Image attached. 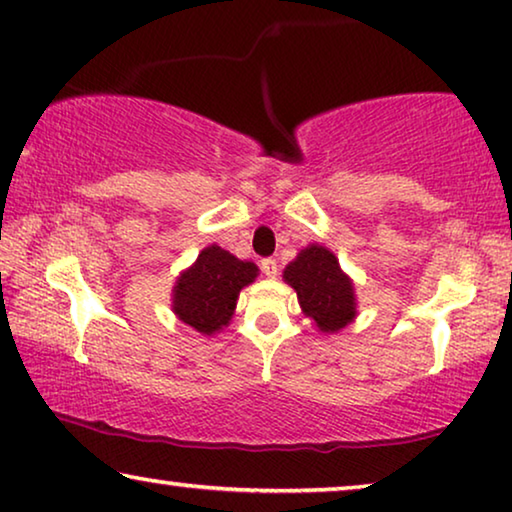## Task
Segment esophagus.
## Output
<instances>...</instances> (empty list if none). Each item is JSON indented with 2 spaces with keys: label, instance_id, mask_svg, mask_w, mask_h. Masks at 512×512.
<instances>
[{
  "label": "esophagus",
  "instance_id": "obj_1",
  "mask_svg": "<svg viewBox=\"0 0 512 512\" xmlns=\"http://www.w3.org/2000/svg\"><path fill=\"white\" fill-rule=\"evenodd\" d=\"M262 273L266 278H276L278 276V262L273 257L262 259Z\"/></svg>",
  "mask_w": 512,
  "mask_h": 512
}]
</instances>
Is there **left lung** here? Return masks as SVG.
<instances>
[{
    "mask_svg": "<svg viewBox=\"0 0 512 512\" xmlns=\"http://www.w3.org/2000/svg\"><path fill=\"white\" fill-rule=\"evenodd\" d=\"M282 278L294 287L303 315L310 317L322 333H338L354 322V285L329 248L317 243L303 248L282 271Z\"/></svg>",
    "mask_w": 512,
    "mask_h": 512,
    "instance_id": "obj_1",
    "label": "left lung"
}]
</instances>
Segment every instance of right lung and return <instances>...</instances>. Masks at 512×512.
<instances>
[{"label": "right lung", "mask_w": 512, "mask_h": 512, "mask_svg": "<svg viewBox=\"0 0 512 512\" xmlns=\"http://www.w3.org/2000/svg\"><path fill=\"white\" fill-rule=\"evenodd\" d=\"M257 266L220 246L204 248L172 289V310L197 333L213 335L230 324L239 292L257 278Z\"/></svg>", "instance_id": "1"}]
</instances>
